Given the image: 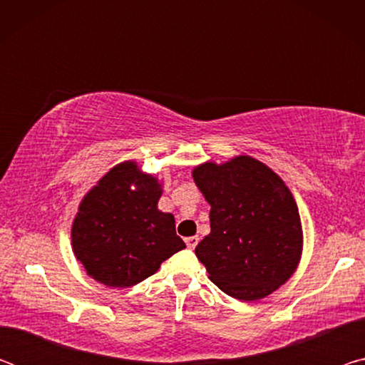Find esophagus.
<instances>
[{
	"instance_id": "34e87169",
	"label": "esophagus",
	"mask_w": 365,
	"mask_h": 365,
	"mask_svg": "<svg viewBox=\"0 0 365 365\" xmlns=\"http://www.w3.org/2000/svg\"><path fill=\"white\" fill-rule=\"evenodd\" d=\"M197 242H200V238H197V237H188V238H185V243H187V246H188L190 250H195Z\"/></svg>"
}]
</instances>
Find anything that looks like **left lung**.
Instances as JSON below:
<instances>
[{"instance_id": "left-lung-1", "label": "left lung", "mask_w": 365, "mask_h": 365, "mask_svg": "<svg viewBox=\"0 0 365 365\" xmlns=\"http://www.w3.org/2000/svg\"><path fill=\"white\" fill-rule=\"evenodd\" d=\"M211 205V233L196 246L209 279L222 292L256 301L282 287L298 267L302 228L285 182L251 156L193 169Z\"/></svg>"}]
</instances>
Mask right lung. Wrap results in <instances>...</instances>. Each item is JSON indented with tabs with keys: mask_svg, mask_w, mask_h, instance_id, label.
<instances>
[{
	"mask_svg": "<svg viewBox=\"0 0 365 365\" xmlns=\"http://www.w3.org/2000/svg\"><path fill=\"white\" fill-rule=\"evenodd\" d=\"M160 195L158 178L135 160L117 164L85 195L72 224V250L86 274L128 288L185 248L174 215L158 209Z\"/></svg>",
	"mask_w": 365,
	"mask_h": 365,
	"instance_id": "1",
	"label": "right lung"
}]
</instances>
